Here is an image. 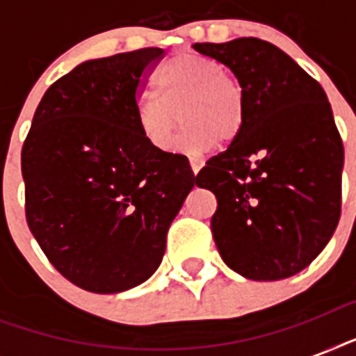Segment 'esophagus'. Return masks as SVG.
I'll return each instance as SVG.
<instances>
[{
    "instance_id": "1",
    "label": "esophagus",
    "mask_w": 356,
    "mask_h": 356,
    "mask_svg": "<svg viewBox=\"0 0 356 356\" xmlns=\"http://www.w3.org/2000/svg\"><path fill=\"white\" fill-rule=\"evenodd\" d=\"M188 164H190V170H192V173H194V175H197V172H200L201 166H203V162L197 161V159H190Z\"/></svg>"
}]
</instances>
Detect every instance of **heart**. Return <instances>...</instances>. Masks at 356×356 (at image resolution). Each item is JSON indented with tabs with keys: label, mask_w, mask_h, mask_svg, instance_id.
<instances>
[{
	"label": "heart",
	"mask_w": 356,
	"mask_h": 356,
	"mask_svg": "<svg viewBox=\"0 0 356 356\" xmlns=\"http://www.w3.org/2000/svg\"><path fill=\"white\" fill-rule=\"evenodd\" d=\"M161 97H142L136 105L140 134L156 151H170L177 129V114L184 123L175 144L183 153H203L240 134L245 122L242 86L214 58L183 53L156 72Z\"/></svg>",
	"instance_id": "b5f03b06"
}]
</instances>
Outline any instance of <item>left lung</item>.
<instances>
[{
  "instance_id": "left-lung-1",
  "label": "left lung",
  "mask_w": 356,
  "mask_h": 356,
  "mask_svg": "<svg viewBox=\"0 0 356 356\" xmlns=\"http://www.w3.org/2000/svg\"><path fill=\"white\" fill-rule=\"evenodd\" d=\"M242 86L245 122L209 159L197 186L216 195L211 229L223 262L253 281H279L321 253L342 212L343 144L320 83L260 38L194 44Z\"/></svg>"
}]
</instances>
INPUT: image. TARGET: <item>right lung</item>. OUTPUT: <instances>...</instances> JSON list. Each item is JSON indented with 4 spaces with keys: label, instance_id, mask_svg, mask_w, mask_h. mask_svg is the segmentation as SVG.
I'll list each match as a JSON object with an SVG mask.
<instances>
[{
    "label": "right lung",
    "instance_id": "add662e5",
    "mask_svg": "<svg viewBox=\"0 0 356 356\" xmlns=\"http://www.w3.org/2000/svg\"><path fill=\"white\" fill-rule=\"evenodd\" d=\"M161 47L86 60L55 81L22 147L31 233L75 286L118 293L147 281L195 177L184 155L153 149L136 105Z\"/></svg>",
    "mask_w": 356,
    "mask_h": 356
}]
</instances>
